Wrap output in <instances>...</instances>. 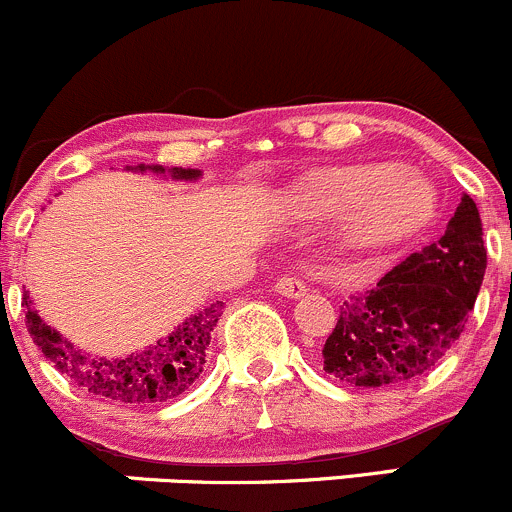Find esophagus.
<instances>
[{
  "label": "esophagus",
  "instance_id": "esophagus-1",
  "mask_svg": "<svg viewBox=\"0 0 512 512\" xmlns=\"http://www.w3.org/2000/svg\"><path fill=\"white\" fill-rule=\"evenodd\" d=\"M274 289H277L282 296H291V299H299V296L306 294L308 286H306V282H303L301 277H296V274H284V277L277 279Z\"/></svg>",
  "mask_w": 512,
  "mask_h": 512
}]
</instances>
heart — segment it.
Here are the masks:
<instances>
[{"instance_id": "heart-1", "label": "heart", "mask_w": 512, "mask_h": 512, "mask_svg": "<svg viewBox=\"0 0 512 512\" xmlns=\"http://www.w3.org/2000/svg\"><path fill=\"white\" fill-rule=\"evenodd\" d=\"M313 206L340 216H357L367 235H386L411 226L432 206V187L393 162H364L333 170L308 192Z\"/></svg>"}]
</instances>
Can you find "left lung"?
Instances as JSON below:
<instances>
[{
  "instance_id": "8db88e82",
  "label": "left lung",
  "mask_w": 512,
  "mask_h": 512,
  "mask_svg": "<svg viewBox=\"0 0 512 512\" xmlns=\"http://www.w3.org/2000/svg\"><path fill=\"white\" fill-rule=\"evenodd\" d=\"M479 209L462 194L445 235L379 282L352 289L323 345V369L350 386H401L440 364L464 333L486 272Z\"/></svg>"
}]
</instances>
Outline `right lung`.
I'll return each instance as SVG.
<instances>
[{
	"instance_id": "1",
	"label": "right lung",
	"mask_w": 512,
	"mask_h": 512,
	"mask_svg": "<svg viewBox=\"0 0 512 512\" xmlns=\"http://www.w3.org/2000/svg\"><path fill=\"white\" fill-rule=\"evenodd\" d=\"M140 170L145 167L140 165ZM153 170L165 172L162 167H153ZM199 174V170H182V167L172 170V177L177 179H196ZM221 311V301L211 303L204 311L184 320L170 338L160 340L150 350L123 359H89L82 352L72 350L70 342L60 338L48 323H43V318L33 311L28 294H24L28 333L55 369H60L77 386L94 396L121 403H138V406L172 401L199 379V374L204 372L211 333L221 318Z\"/></svg>"
}]
</instances>
